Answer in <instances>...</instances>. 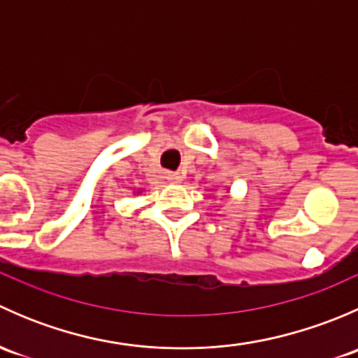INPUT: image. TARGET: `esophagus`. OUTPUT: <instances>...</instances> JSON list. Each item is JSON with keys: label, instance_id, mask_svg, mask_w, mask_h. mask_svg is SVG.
Listing matches in <instances>:
<instances>
[{"label": "esophagus", "instance_id": "34e87169", "mask_svg": "<svg viewBox=\"0 0 358 358\" xmlns=\"http://www.w3.org/2000/svg\"><path fill=\"white\" fill-rule=\"evenodd\" d=\"M166 178H168V182H171V183H180L183 180V176L180 175V173H168V175H166Z\"/></svg>", "mask_w": 358, "mask_h": 358}]
</instances>
